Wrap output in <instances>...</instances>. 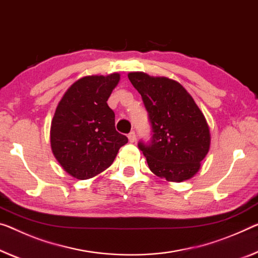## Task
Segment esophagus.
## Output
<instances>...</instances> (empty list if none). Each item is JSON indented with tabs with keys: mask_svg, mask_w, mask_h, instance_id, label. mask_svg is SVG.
I'll return each mask as SVG.
<instances>
[{
	"mask_svg": "<svg viewBox=\"0 0 258 258\" xmlns=\"http://www.w3.org/2000/svg\"><path fill=\"white\" fill-rule=\"evenodd\" d=\"M128 140L130 143H134L135 141H136V134H135V132H132L128 134Z\"/></svg>",
	"mask_w": 258,
	"mask_h": 258,
	"instance_id": "esophagus-1",
	"label": "esophagus"
}]
</instances>
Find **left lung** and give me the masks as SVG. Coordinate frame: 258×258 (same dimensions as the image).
I'll use <instances>...</instances> for the list:
<instances>
[{"label": "left lung", "instance_id": "left-lung-1", "mask_svg": "<svg viewBox=\"0 0 258 258\" xmlns=\"http://www.w3.org/2000/svg\"><path fill=\"white\" fill-rule=\"evenodd\" d=\"M128 78L151 122V142L138 143L149 168L167 181L189 180L200 170L211 143L203 113L179 82L145 73H129Z\"/></svg>", "mask_w": 258, "mask_h": 258}]
</instances>
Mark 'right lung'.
<instances>
[{"instance_id":"add662e5","label":"right lung","mask_w":258,"mask_h":258,"mask_svg":"<svg viewBox=\"0 0 258 258\" xmlns=\"http://www.w3.org/2000/svg\"><path fill=\"white\" fill-rule=\"evenodd\" d=\"M120 82V74L86 76L63 94L50 124L54 157L67 173L86 180L113 164L121 146L128 143L116 132L115 114L107 100Z\"/></svg>"}]
</instances>
